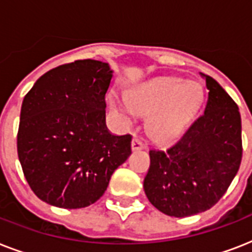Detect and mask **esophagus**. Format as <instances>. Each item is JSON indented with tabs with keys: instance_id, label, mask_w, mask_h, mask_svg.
I'll return each instance as SVG.
<instances>
[{
	"instance_id": "obj_1",
	"label": "esophagus",
	"mask_w": 252,
	"mask_h": 252,
	"mask_svg": "<svg viewBox=\"0 0 252 252\" xmlns=\"http://www.w3.org/2000/svg\"><path fill=\"white\" fill-rule=\"evenodd\" d=\"M145 145H144V142L137 137V136H134L133 140H132V150H140V149H144Z\"/></svg>"
}]
</instances>
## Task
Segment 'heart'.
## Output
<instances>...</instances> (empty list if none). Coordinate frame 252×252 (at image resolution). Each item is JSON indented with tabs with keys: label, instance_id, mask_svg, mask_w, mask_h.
Returning <instances> with one entry per match:
<instances>
[{
	"label": "heart",
	"instance_id": "heart-1",
	"mask_svg": "<svg viewBox=\"0 0 252 252\" xmlns=\"http://www.w3.org/2000/svg\"><path fill=\"white\" fill-rule=\"evenodd\" d=\"M203 103V90L195 82L180 78H161L134 89L128 106L134 114L150 116L149 130L158 142H171L183 133ZM124 115L128 111L114 103Z\"/></svg>",
	"mask_w": 252,
	"mask_h": 252
}]
</instances>
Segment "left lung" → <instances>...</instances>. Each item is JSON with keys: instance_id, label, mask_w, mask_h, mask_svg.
Masks as SVG:
<instances>
[{"instance_id": "left-lung-1", "label": "left lung", "mask_w": 252, "mask_h": 252, "mask_svg": "<svg viewBox=\"0 0 252 252\" xmlns=\"http://www.w3.org/2000/svg\"><path fill=\"white\" fill-rule=\"evenodd\" d=\"M204 77L208 89L204 114L167 150L149 152L146 197L171 217L211 209L226 192L242 161L238 106L217 81Z\"/></svg>"}]
</instances>
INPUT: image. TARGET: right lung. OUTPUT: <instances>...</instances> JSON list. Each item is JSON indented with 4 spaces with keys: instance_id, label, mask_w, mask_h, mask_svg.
<instances>
[{
    "instance_id": "add662e5",
    "label": "right lung",
    "mask_w": 252,
    "mask_h": 252,
    "mask_svg": "<svg viewBox=\"0 0 252 252\" xmlns=\"http://www.w3.org/2000/svg\"><path fill=\"white\" fill-rule=\"evenodd\" d=\"M108 64L77 60L51 69L26 94L17 149L33 193L64 209L94 204L132 153V136L106 126Z\"/></svg>"
}]
</instances>
